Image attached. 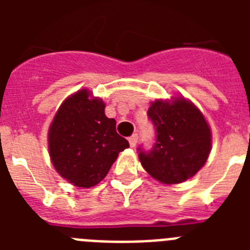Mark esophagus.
Masks as SVG:
<instances>
[{"instance_id": "obj_1", "label": "esophagus", "mask_w": 250, "mask_h": 250, "mask_svg": "<svg viewBox=\"0 0 250 250\" xmlns=\"http://www.w3.org/2000/svg\"><path fill=\"white\" fill-rule=\"evenodd\" d=\"M138 139H139L138 134H134V135L130 136V138H129V144H130V146H131V147H135V146H136V143H138Z\"/></svg>"}]
</instances>
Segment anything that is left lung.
<instances>
[{
    "label": "left lung",
    "mask_w": 250,
    "mask_h": 250,
    "mask_svg": "<svg viewBox=\"0 0 250 250\" xmlns=\"http://www.w3.org/2000/svg\"><path fill=\"white\" fill-rule=\"evenodd\" d=\"M147 118L155 127L151 149L139 146L141 165L164 184H178L195 175L211 146L209 125L202 112L185 99L151 104Z\"/></svg>",
    "instance_id": "obj_1"
}]
</instances>
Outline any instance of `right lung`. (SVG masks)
<instances>
[{
	"label": "right lung",
	"mask_w": 250,
	"mask_h": 250,
	"mask_svg": "<svg viewBox=\"0 0 250 250\" xmlns=\"http://www.w3.org/2000/svg\"><path fill=\"white\" fill-rule=\"evenodd\" d=\"M86 90L66 99L51 124L48 150L57 173L76 187L100 183L118 158L129 147L116 132V121L106 118L105 104L89 99Z\"/></svg>",
	"instance_id": "right-lung-1"
}]
</instances>
